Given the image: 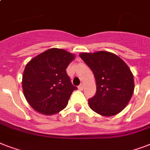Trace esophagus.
I'll return each instance as SVG.
<instances>
[{"mask_svg": "<svg viewBox=\"0 0 150 150\" xmlns=\"http://www.w3.org/2000/svg\"><path fill=\"white\" fill-rule=\"evenodd\" d=\"M83 84H80L79 86H78V89H79V90H81V91H82V89H83Z\"/></svg>", "mask_w": 150, "mask_h": 150, "instance_id": "34e87169", "label": "esophagus"}]
</instances>
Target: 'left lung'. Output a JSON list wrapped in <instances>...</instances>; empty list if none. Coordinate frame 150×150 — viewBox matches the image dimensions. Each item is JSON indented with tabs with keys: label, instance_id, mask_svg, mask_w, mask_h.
<instances>
[{
	"label": "left lung",
	"instance_id": "obj_1",
	"mask_svg": "<svg viewBox=\"0 0 150 150\" xmlns=\"http://www.w3.org/2000/svg\"><path fill=\"white\" fill-rule=\"evenodd\" d=\"M80 57L95 76L96 92L89 99V107L103 116H113L121 112L134 92V77L125 62L107 51L82 53Z\"/></svg>",
	"mask_w": 150,
	"mask_h": 150
}]
</instances>
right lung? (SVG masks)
Returning <instances> with one entry per match:
<instances>
[{
    "instance_id": "right-lung-1",
    "label": "right lung",
    "mask_w": 150,
    "mask_h": 150,
    "mask_svg": "<svg viewBox=\"0 0 150 150\" xmlns=\"http://www.w3.org/2000/svg\"><path fill=\"white\" fill-rule=\"evenodd\" d=\"M75 55L51 48L27 64L22 75V89L27 102L35 110L51 115L65 108L72 92L66 68Z\"/></svg>"
}]
</instances>
